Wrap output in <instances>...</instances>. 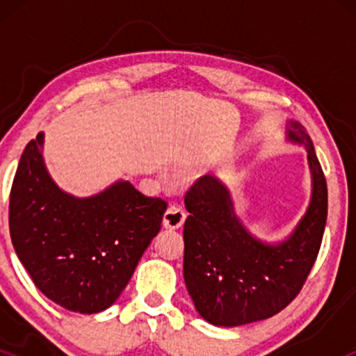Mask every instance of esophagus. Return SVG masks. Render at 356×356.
<instances>
[{"label": "esophagus", "mask_w": 356, "mask_h": 356, "mask_svg": "<svg viewBox=\"0 0 356 356\" xmlns=\"http://www.w3.org/2000/svg\"><path fill=\"white\" fill-rule=\"evenodd\" d=\"M186 220V211L179 206H170L164 214V227L169 229H179Z\"/></svg>", "instance_id": "1"}]
</instances>
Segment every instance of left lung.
I'll return each mask as SVG.
<instances>
[{
	"mask_svg": "<svg viewBox=\"0 0 356 356\" xmlns=\"http://www.w3.org/2000/svg\"><path fill=\"white\" fill-rule=\"evenodd\" d=\"M286 136L308 152L313 191L308 211L283 243L266 244L248 232L214 175L199 177L184 197L191 212L184 224V281L211 325L275 316L298 296L316 261L328 214L326 179L305 127L289 122Z\"/></svg>",
	"mask_w": 356,
	"mask_h": 356,
	"instance_id": "1",
	"label": "left lung"
}]
</instances>
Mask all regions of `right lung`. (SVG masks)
Here are the masks:
<instances>
[{"label":"right lung","instance_id":"add662e5","mask_svg":"<svg viewBox=\"0 0 356 356\" xmlns=\"http://www.w3.org/2000/svg\"><path fill=\"white\" fill-rule=\"evenodd\" d=\"M43 134L26 145L10 194V234L19 261L44 296L92 314L117 301L147 246L161 231L167 202L118 181L92 197H73L51 181Z\"/></svg>","mask_w":356,"mask_h":356}]
</instances>
